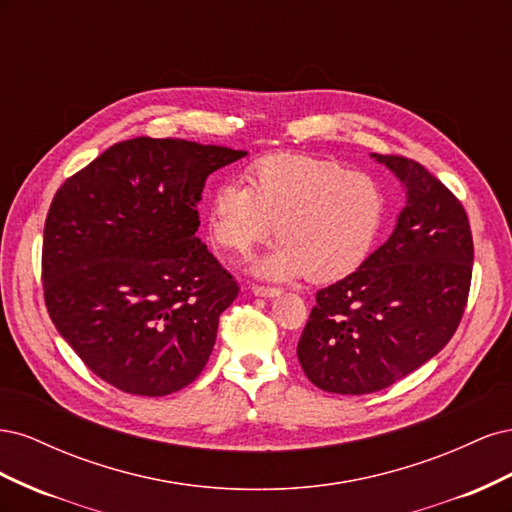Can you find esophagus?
Segmentation results:
<instances>
[{
  "mask_svg": "<svg viewBox=\"0 0 512 512\" xmlns=\"http://www.w3.org/2000/svg\"><path fill=\"white\" fill-rule=\"evenodd\" d=\"M252 292L256 297H277V294H282V288L277 286H262V284H254Z\"/></svg>",
  "mask_w": 512,
  "mask_h": 512,
  "instance_id": "esophagus-1",
  "label": "esophagus"
}]
</instances>
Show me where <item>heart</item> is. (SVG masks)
Returning a JSON list of instances; mask_svg holds the SVG:
<instances>
[{"instance_id":"heart-1","label":"heart","mask_w":512,"mask_h":512,"mask_svg":"<svg viewBox=\"0 0 512 512\" xmlns=\"http://www.w3.org/2000/svg\"><path fill=\"white\" fill-rule=\"evenodd\" d=\"M247 181L215 185L209 228L232 254L250 252L275 230L280 241L256 262V273L269 280L307 273L314 282H333L350 275L374 250L389 211L374 177L335 160L273 153L250 166Z\"/></svg>"}]
</instances>
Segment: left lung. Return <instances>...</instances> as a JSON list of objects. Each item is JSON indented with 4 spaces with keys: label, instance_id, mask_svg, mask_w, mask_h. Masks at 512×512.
<instances>
[{
    "label": "left lung",
    "instance_id": "1",
    "mask_svg": "<svg viewBox=\"0 0 512 512\" xmlns=\"http://www.w3.org/2000/svg\"><path fill=\"white\" fill-rule=\"evenodd\" d=\"M406 183L389 241L316 292L297 354L318 389L365 395L436 356L455 335L472 284L474 243L461 200L416 160L374 156Z\"/></svg>",
    "mask_w": 512,
    "mask_h": 512
}]
</instances>
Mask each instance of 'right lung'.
<instances>
[{
	"instance_id": "obj_1",
	"label": "right lung",
	"mask_w": 512,
	"mask_h": 512,
	"mask_svg": "<svg viewBox=\"0 0 512 512\" xmlns=\"http://www.w3.org/2000/svg\"><path fill=\"white\" fill-rule=\"evenodd\" d=\"M245 151L138 136L57 190L44 222V303L115 389L162 397L203 371L239 284L194 232L207 177Z\"/></svg>"
}]
</instances>
